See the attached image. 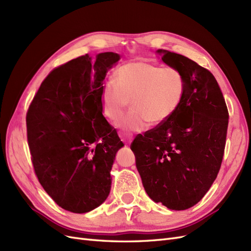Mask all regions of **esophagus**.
Instances as JSON below:
<instances>
[{
	"label": "esophagus",
	"instance_id": "esophagus-1",
	"mask_svg": "<svg viewBox=\"0 0 251 251\" xmlns=\"http://www.w3.org/2000/svg\"><path fill=\"white\" fill-rule=\"evenodd\" d=\"M119 135L121 137V140H122L125 144H129L131 143V141L133 140V135L131 133H126V132H122L120 131Z\"/></svg>",
	"mask_w": 251,
	"mask_h": 251
}]
</instances>
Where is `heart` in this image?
I'll return each instance as SVG.
<instances>
[{"instance_id":"obj_1","label":"heart","mask_w":251,"mask_h":251,"mask_svg":"<svg viewBox=\"0 0 251 251\" xmlns=\"http://www.w3.org/2000/svg\"><path fill=\"white\" fill-rule=\"evenodd\" d=\"M185 82L179 71L161 68L146 61H131L121 66L114 80H107L101 90V108L110 122L123 115L130 101L131 110L118 122L127 132L142 131L150 125H159L179 108Z\"/></svg>"}]
</instances>
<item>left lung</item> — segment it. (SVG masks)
<instances>
[{
  "instance_id": "obj_1",
  "label": "left lung",
  "mask_w": 251,
  "mask_h": 251,
  "mask_svg": "<svg viewBox=\"0 0 251 251\" xmlns=\"http://www.w3.org/2000/svg\"><path fill=\"white\" fill-rule=\"evenodd\" d=\"M157 53L181 73L184 97L171 118L136 135L130 148L148 196L170 209L183 211L203 198L219 173L228 110L211 72L183 55Z\"/></svg>"
}]
</instances>
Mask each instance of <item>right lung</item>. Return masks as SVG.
<instances>
[{
    "label": "right lung",
    "instance_id": "right-lung-1",
    "mask_svg": "<svg viewBox=\"0 0 251 251\" xmlns=\"http://www.w3.org/2000/svg\"><path fill=\"white\" fill-rule=\"evenodd\" d=\"M120 55L85 54L55 68L27 111V137L39 183L66 211L83 214L106 200L110 170L124 146L102 115L101 90Z\"/></svg>",
    "mask_w": 251,
    "mask_h": 251
}]
</instances>
